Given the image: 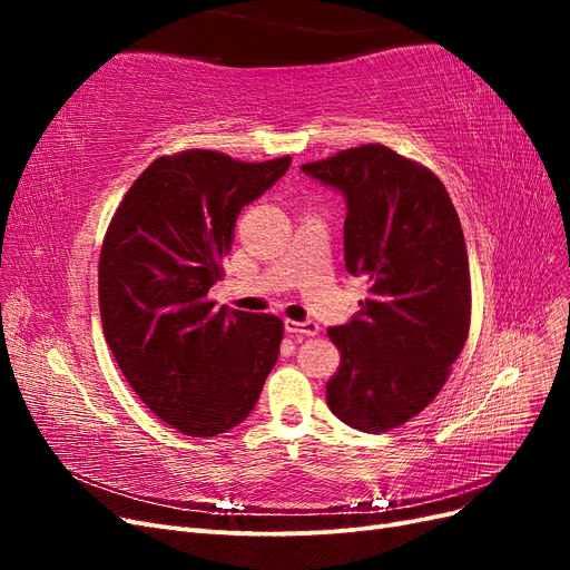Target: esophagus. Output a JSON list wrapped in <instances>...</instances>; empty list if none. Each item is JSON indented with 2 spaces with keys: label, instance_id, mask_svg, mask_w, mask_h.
<instances>
[{
  "label": "esophagus",
  "instance_id": "1",
  "mask_svg": "<svg viewBox=\"0 0 570 570\" xmlns=\"http://www.w3.org/2000/svg\"><path fill=\"white\" fill-rule=\"evenodd\" d=\"M285 331L289 333V335H297V337H314V335H318V323L316 321H289V318H285Z\"/></svg>",
  "mask_w": 570,
  "mask_h": 570
}]
</instances>
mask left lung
Segmentation results:
<instances>
[{
	"instance_id": "left-lung-1",
	"label": "left lung",
	"mask_w": 570,
	"mask_h": 570,
	"mask_svg": "<svg viewBox=\"0 0 570 570\" xmlns=\"http://www.w3.org/2000/svg\"><path fill=\"white\" fill-rule=\"evenodd\" d=\"M302 170L342 193L344 266L368 281L358 314L327 331L342 364L325 400L342 423L385 433L435 400L469 340L459 214L433 170L383 145L344 149Z\"/></svg>"
}]
</instances>
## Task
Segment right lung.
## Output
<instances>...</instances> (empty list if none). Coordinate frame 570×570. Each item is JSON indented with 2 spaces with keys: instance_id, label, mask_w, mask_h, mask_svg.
Returning a JSON list of instances; mask_svg holds the SVG:
<instances>
[{
  "instance_id": "1",
  "label": "right lung",
  "mask_w": 570,
  "mask_h": 570,
  "mask_svg": "<svg viewBox=\"0 0 570 570\" xmlns=\"http://www.w3.org/2000/svg\"><path fill=\"white\" fill-rule=\"evenodd\" d=\"M289 157L247 164L220 151L159 157L116 209L99 254L107 344L137 396L189 438L243 423L278 361L283 321L206 299L243 206Z\"/></svg>"
}]
</instances>
